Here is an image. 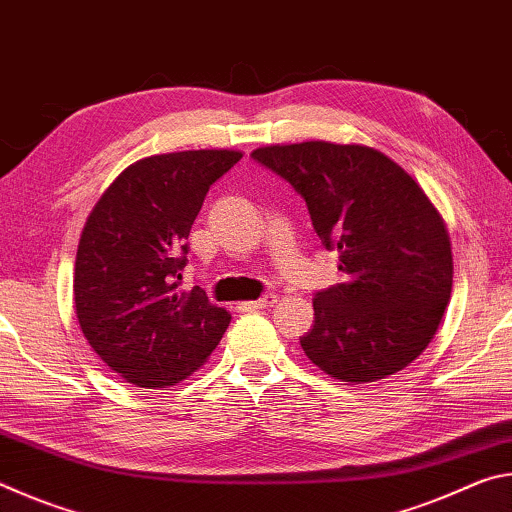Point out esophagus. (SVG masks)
<instances>
[{
    "mask_svg": "<svg viewBox=\"0 0 512 512\" xmlns=\"http://www.w3.org/2000/svg\"><path fill=\"white\" fill-rule=\"evenodd\" d=\"M277 305V296L275 293H266L264 298L253 300V302H244V309H268Z\"/></svg>",
    "mask_w": 512,
    "mask_h": 512,
    "instance_id": "34e87169",
    "label": "esophagus"
}]
</instances>
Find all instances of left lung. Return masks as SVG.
I'll return each mask as SVG.
<instances>
[{
	"label": "left lung",
	"mask_w": 512,
	"mask_h": 512,
	"mask_svg": "<svg viewBox=\"0 0 512 512\" xmlns=\"http://www.w3.org/2000/svg\"><path fill=\"white\" fill-rule=\"evenodd\" d=\"M253 158L305 198L316 235L339 253L343 280L314 298L300 336L329 377L370 384L427 350L452 296V244L424 189L366 144H268Z\"/></svg>",
	"instance_id": "obj_1"
}]
</instances>
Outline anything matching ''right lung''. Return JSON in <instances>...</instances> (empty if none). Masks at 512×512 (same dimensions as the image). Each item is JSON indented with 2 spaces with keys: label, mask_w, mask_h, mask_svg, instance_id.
Listing matches in <instances>:
<instances>
[{
  "label": "right lung",
  "mask_w": 512,
  "mask_h": 512,
  "mask_svg": "<svg viewBox=\"0 0 512 512\" xmlns=\"http://www.w3.org/2000/svg\"><path fill=\"white\" fill-rule=\"evenodd\" d=\"M241 158L232 149L151 155L121 171L92 207L76 250V318L128 384H180L228 329L232 316L201 287H178L205 194Z\"/></svg>",
  "instance_id": "right-lung-1"
}]
</instances>
